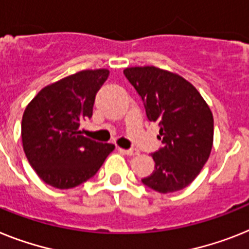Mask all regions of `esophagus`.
Here are the masks:
<instances>
[{
  "label": "esophagus",
  "mask_w": 249,
  "mask_h": 249,
  "mask_svg": "<svg viewBox=\"0 0 249 249\" xmlns=\"http://www.w3.org/2000/svg\"><path fill=\"white\" fill-rule=\"evenodd\" d=\"M123 152L126 156H137V154H139V150L138 149H123Z\"/></svg>",
  "instance_id": "esophagus-1"
}]
</instances>
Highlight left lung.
Wrapping results in <instances>:
<instances>
[{"instance_id": "left-lung-1", "label": "left lung", "mask_w": 249, "mask_h": 249, "mask_svg": "<svg viewBox=\"0 0 249 249\" xmlns=\"http://www.w3.org/2000/svg\"><path fill=\"white\" fill-rule=\"evenodd\" d=\"M125 77L143 100L148 120L160 126L162 148L156 166L142 182L160 194L185 189L209 160L214 141L213 112L183 77L153 66L130 67Z\"/></svg>"}]
</instances>
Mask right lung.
<instances>
[{
    "instance_id": "add662e5",
    "label": "right lung",
    "mask_w": 249,
    "mask_h": 249,
    "mask_svg": "<svg viewBox=\"0 0 249 249\" xmlns=\"http://www.w3.org/2000/svg\"><path fill=\"white\" fill-rule=\"evenodd\" d=\"M108 70H85L40 89L25 108L22 148L30 166L48 185L67 190L93 177L115 149L81 135L79 125L92 116L97 91Z\"/></svg>"
}]
</instances>
